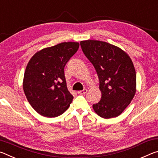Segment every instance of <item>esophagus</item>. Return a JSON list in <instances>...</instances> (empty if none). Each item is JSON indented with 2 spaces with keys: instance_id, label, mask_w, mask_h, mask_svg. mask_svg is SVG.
I'll use <instances>...</instances> for the list:
<instances>
[{
  "instance_id": "obj_1",
  "label": "esophagus",
  "mask_w": 158,
  "mask_h": 158,
  "mask_svg": "<svg viewBox=\"0 0 158 158\" xmlns=\"http://www.w3.org/2000/svg\"><path fill=\"white\" fill-rule=\"evenodd\" d=\"M88 90L86 89H84L82 90H79V91H77V93L78 94H80V95H83V94H85V93H87Z\"/></svg>"
}]
</instances>
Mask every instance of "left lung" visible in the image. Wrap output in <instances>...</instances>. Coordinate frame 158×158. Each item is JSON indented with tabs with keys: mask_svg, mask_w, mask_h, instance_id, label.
Segmentation results:
<instances>
[{
	"mask_svg": "<svg viewBox=\"0 0 158 158\" xmlns=\"http://www.w3.org/2000/svg\"><path fill=\"white\" fill-rule=\"evenodd\" d=\"M85 56L97 72L101 100L93 108L104 118L118 116L130 105L136 93V72L124 51L99 40L81 41Z\"/></svg>",
	"mask_w": 158,
	"mask_h": 158,
	"instance_id": "1",
	"label": "left lung"
}]
</instances>
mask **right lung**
<instances>
[{
  "label": "right lung",
  "instance_id": "obj_1",
  "mask_svg": "<svg viewBox=\"0 0 158 158\" xmlns=\"http://www.w3.org/2000/svg\"><path fill=\"white\" fill-rule=\"evenodd\" d=\"M78 42H62L37 52L29 60L23 89L32 107L42 116L63 114L73 96L67 88L64 68L79 49Z\"/></svg>",
  "mask_w": 158,
  "mask_h": 158
}]
</instances>
